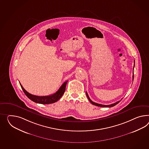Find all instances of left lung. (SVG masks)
<instances>
[{"instance_id": "1", "label": "left lung", "mask_w": 149, "mask_h": 149, "mask_svg": "<svg viewBox=\"0 0 149 149\" xmlns=\"http://www.w3.org/2000/svg\"><path fill=\"white\" fill-rule=\"evenodd\" d=\"M134 69H133V76H132V80H134ZM86 95H87V97H88V99L89 100V101L90 102V103L92 104L93 105H95V106H97V107H114L116 105H117L118 103H119L120 102V101L122 100H120V101H118L117 102H116V103H113V104H110V105H102V104H98V103H95V102H92L91 100L90 99V98H89V97H88V93L86 92Z\"/></svg>"}]
</instances>
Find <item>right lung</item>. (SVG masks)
Returning a JSON list of instances; mask_svg holds the SVG:
<instances>
[{
    "mask_svg": "<svg viewBox=\"0 0 149 149\" xmlns=\"http://www.w3.org/2000/svg\"><path fill=\"white\" fill-rule=\"evenodd\" d=\"M67 83H68V81H66L62 84L61 88H59V90L56 93H54L53 95H47V96H37V95H31L24 88L20 83V85L24 93L29 99L32 100L33 102H34L35 103L42 104H52V103L57 102L58 100L61 98V96L63 95L64 93L65 92V88H66V85Z\"/></svg>",
    "mask_w": 149,
    "mask_h": 149,
    "instance_id": "right-lung-1",
    "label": "right lung"
}]
</instances>
